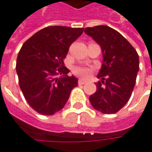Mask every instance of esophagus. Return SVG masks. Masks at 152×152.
<instances>
[{
	"label": "esophagus",
	"mask_w": 152,
	"mask_h": 152,
	"mask_svg": "<svg viewBox=\"0 0 152 152\" xmlns=\"http://www.w3.org/2000/svg\"><path fill=\"white\" fill-rule=\"evenodd\" d=\"M87 82L86 80H82V79H80L79 80H78V85H84V84H86V83Z\"/></svg>",
	"instance_id": "34e87169"
}]
</instances>
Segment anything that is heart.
<instances>
[{
  "instance_id": "1",
  "label": "heart",
  "mask_w": 152,
  "mask_h": 152,
  "mask_svg": "<svg viewBox=\"0 0 152 152\" xmlns=\"http://www.w3.org/2000/svg\"><path fill=\"white\" fill-rule=\"evenodd\" d=\"M73 72L76 74V76L82 77V78H87L90 75L91 68L87 66H76L73 69Z\"/></svg>"
}]
</instances>
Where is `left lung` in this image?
<instances>
[{
	"mask_svg": "<svg viewBox=\"0 0 152 152\" xmlns=\"http://www.w3.org/2000/svg\"><path fill=\"white\" fill-rule=\"evenodd\" d=\"M86 34L101 46L102 67L95 83L97 91L89 97L93 107L103 114L119 112L129 100L139 70L137 51L125 38L105 25L86 28Z\"/></svg>",
	"mask_w": 152,
	"mask_h": 152,
	"instance_id": "left-lung-1",
	"label": "left lung"
}]
</instances>
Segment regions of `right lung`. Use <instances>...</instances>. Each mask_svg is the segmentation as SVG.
<instances>
[{
	"mask_svg": "<svg viewBox=\"0 0 152 152\" xmlns=\"http://www.w3.org/2000/svg\"><path fill=\"white\" fill-rule=\"evenodd\" d=\"M84 28L47 27L29 38L19 50L16 63L18 83L31 108L51 115L63 108L78 80L68 76L64 66L70 45ZM58 75H61L58 77Z\"/></svg>",
	"mask_w": 152,
	"mask_h": 152,
	"instance_id": "1",
	"label": "right lung"
}]
</instances>
